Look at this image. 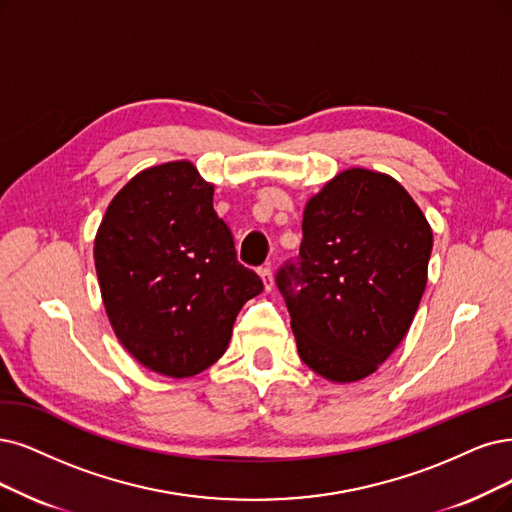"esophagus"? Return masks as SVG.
I'll use <instances>...</instances> for the list:
<instances>
[{"mask_svg":"<svg viewBox=\"0 0 512 512\" xmlns=\"http://www.w3.org/2000/svg\"><path fill=\"white\" fill-rule=\"evenodd\" d=\"M259 276L263 280V287H266V291L270 293L274 289V274H272V270L270 268H261Z\"/></svg>","mask_w":512,"mask_h":512,"instance_id":"34e87169","label":"esophagus"}]
</instances>
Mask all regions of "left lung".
Segmentation results:
<instances>
[{
    "instance_id": "obj_1",
    "label": "left lung",
    "mask_w": 512,
    "mask_h": 512,
    "mask_svg": "<svg viewBox=\"0 0 512 512\" xmlns=\"http://www.w3.org/2000/svg\"><path fill=\"white\" fill-rule=\"evenodd\" d=\"M301 230L297 263L276 276L299 358L333 384L365 380L418 312L432 227L399 181L354 166L306 202Z\"/></svg>"
}]
</instances>
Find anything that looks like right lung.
I'll list each match as a JSON object with an SVG mask.
<instances>
[{
	"label": "right lung",
	"instance_id": "add662e5",
	"mask_svg": "<svg viewBox=\"0 0 512 512\" xmlns=\"http://www.w3.org/2000/svg\"><path fill=\"white\" fill-rule=\"evenodd\" d=\"M215 185L189 160L149 166L109 202L94 236L103 306L149 371L192 377L217 363L261 278L236 261Z\"/></svg>",
	"mask_w": 512,
	"mask_h": 512
}]
</instances>
